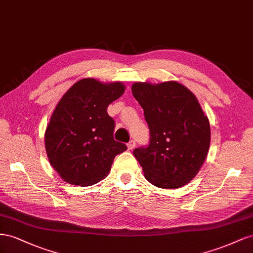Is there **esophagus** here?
<instances>
[{"label":"esophagus","mask_w":253,"mask_h":253,"mask_svg":"<svg viewBox=\"0 0 253 253\" xmlns=\"http://www.w3.org/2000/svg\"><path fill=\"white\" fill-rule=\"evenodd\" d=\"M127 146H128V149H133L134 147H135V141L134 140H131L130 142H129L128 144H127Z\"/></svg>","instance_id":"esophagus-1"}]
</instances>
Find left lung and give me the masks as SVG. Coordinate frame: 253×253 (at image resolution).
<instances>
[{
    "mask_svg": "<svg viewBox=\"0 0 253 253\" xmlns=\"http://www.w3.org/2000/svg\"><path fill=\"white\" fill-rule=\"evenodd\" d=\"M132 94L144 110L149 143L133 150L148 181L162 189L189 183L210 147V123L193 93L177 82L135 83Z\"/></svg>",
    "mask_w": 253,
    "mask_h": 253,
    "instance_id": "obj_1",
    "label": "left lung"
}]
</instances>
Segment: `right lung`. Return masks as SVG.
I'll return each instance as SVG.
<instances>
[{"instance_id":"1","label":"right lung","mask_w":253,"mask_h":253,"mask_svg":"<svg viewBox=\"0 0 253 253\" xmlns=\"http://www.w3.org/2000/svg\"><path fill=\"white\" fill-rule=\"evenodd\" d=\"M124 91L122 83L84 78L57 104L45 130V149L49 163L66 182L81 186L99 182L115 156L127 149L114 140L115 123L107 112Z\"/></svg>"}]
</instances>
